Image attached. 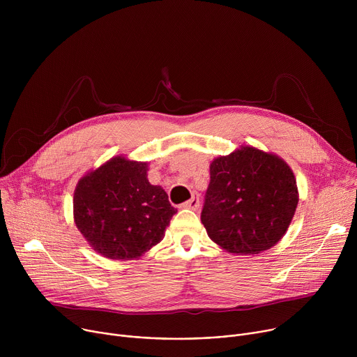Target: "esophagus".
<instances>
[{
    "label": "esophagus",
    "mask_w": 357,
    "mask_h": 357,
    "mask_svg": "<svg viewBox=\"0 0 357 357\" xmlns=\"http://www.w3.org/2000/svg\"><path fill=\"white\" fill-rule=\"evenodd\" d=\"M199 205H200L199 196H197V195H193V196H192V199H189L188 202H185V203H183L182 208H185V209H190V211H196V209L199 208Z\"/></svg>",
    "instance_id": "esophagus-1"
}]
</instances>
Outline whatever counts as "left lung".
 Instances as JSON below:
<instances>
[{
    "label": "left lung",
    "instance_id": "1",
    "mask_svg": "<svg viewBox=\"0 0 357 357\" xmlns=\"http://www.w3.org/2000/svg\"><path fill=\"white\" fill-rule=\"evenodd\" d=\"M299 200L289 165L273 152L241 145L211 162L200 220L231 254H260L287 233Z\"/></svg>",
    "mask_w": 357,
    "mask_h": 357
}]
</instances>
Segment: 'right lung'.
<instances>
[{
  "mask_svg": "<svg viewBox=\"0 0 357 357\" xmlns=\"http://www.w3.org/2000/svg\"><path fill=\"white\" fill-rule=\"evenodd\" d=\"M148 162L117 155L83 175L73 195V219L89 245L110 260H137L165 236L176 209L151 185Z\"/></svg>",
  "mask_w": 357,
  "mask_h": 357,
  "instance_id": "obj_1",
  "label": "right lung"
}]
</instances>
